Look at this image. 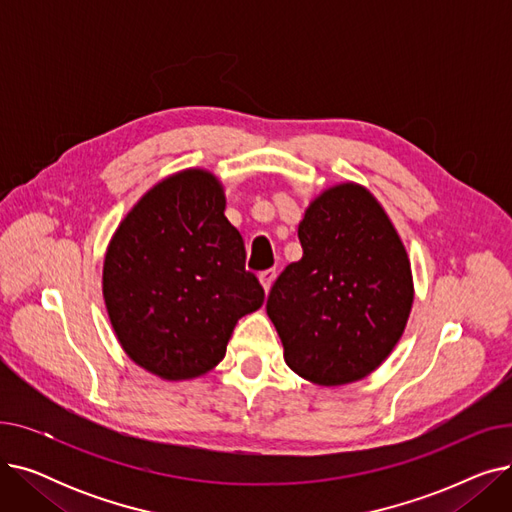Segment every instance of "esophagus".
I'll return each instance as SVG.
<instances>
[{
  "mask_svg": "<svg viewBox=\"0 0 512 512\" xmlns=\"http://www.w3.org/2000/svg\"><path fill=\"white\" fill-rule=\"evenodd\" d=\"M274 278H276V272H274V270H267V272H261V274H259V282H261L265 294L270 292V288H272V284H274Z\"/></svg>",
  "mask_w": 512,
  "mask_h": 512,
  "instance_id": "34e87169",
  "label": "esophagus"
}]
</instances>
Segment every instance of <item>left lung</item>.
<instances>
[{
    "label": "left lung",
    "instance_id": "8db88e82",
    "mask_svg": "<svg viewBox=\"0 0 512 512\" xmlns=\"http://www.w3.org/2000/svg\"><path fill=\"white\" fill-rule=\"evenodd\" d=\"M303 257L267 297L286 365L317 386L378 369L407 328L415 286L405 245L382 203L357 182L321 191L299 224Z\"/></svg>",
    "mask_w": 512,
    "mask_h": 512
}]
</instances>
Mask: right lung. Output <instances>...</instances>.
<instances>
[{
  "mask_svg": "<svg viewBox=\"0 0 512 512\" xmlns=\"http://www.w3.org/2000/svg\"><path fill=\"white\" fill-rule=\"evenodd\" d=\"M224 184L186 168L132 205L103 259V301L130 361L168 382L218 365L242 315L265 292L245 270V242L228 222Z\"/></svg>",
  "mask_w": 512,
  "mask_h": 512,
  "instance_id": "obj_1",
  "label": "right lung"
}]
</instances>
